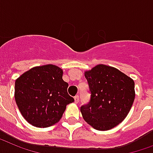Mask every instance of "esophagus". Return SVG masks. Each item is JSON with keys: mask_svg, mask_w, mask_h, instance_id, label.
Masks as SVG:
<instances>
[{"mask_svg": "<svg viewBox=\"0 0 153 153\" xmlns=\"http://www.w3.org/2000/svg\"><path fill=\"white\" fill-rule=\"evenodd\" d=\"M74 100H75L76 103L79 102V96H78V95H76L75 97H74Z\"/></svg>", "mask_w": 153, "mask_h": 153, "instance_id": "34e87169", "label": "esophagus"}]
</instances>
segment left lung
Masks as SVG:
<instances>
[{"label":"left lung","instance_id":"left-lung-1","mask_svg":"<svg viewBox=\"0 0 153 153\" xmlns=\"http://www.w3.org/2000/svg\"><path fill=\"white\" fill-rule=\"evenodd\" d=\"M91 93L81 107L85 121L98 131L111 130L124 120L135 99V82L115 68L98 64L85 72Z\"/></svg>","mask_w":153,"mask_h":153}]
</instances>
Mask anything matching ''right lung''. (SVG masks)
Masks as SVG:
<instances>
[{"mask_svg": "<svg viewBox=\"0 0 153 153\" xmlns=\"http://www.w3.org/2000/svg\"><path fill=\"white\" fill-rule=\"evenodd\" d=\"M62 76L60 68L47 64L32 68L16 80V103L30 124L42 128L52 126L61 119L66 105L74 102Z\"/></svg>", "mask_w": 153, "mask_h": 153, "instance_id": "obj_1", "label": "right lung"}]
</instances>
